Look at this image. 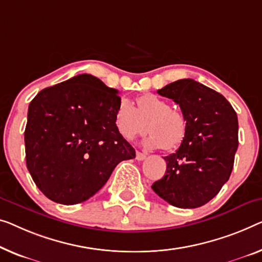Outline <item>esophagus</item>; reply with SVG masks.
<instances>
[{
	"mask_svg": "<svg viewBox=\"0 0 262 262\" xmlns=\"http://www.w3.org/2000/svg\"><path fill=\"white\" fill-rule=\"evenodd\" d=\"M147 158V155L146 154H143V153H141V151H136V156H135V159L138 160V161H143L144 159Z\"/></svg>",
	"mask_w": 262,
	"mask_h": 262,
	"instance_id": "1",
	"label": "esophagus"
}]
</instances>
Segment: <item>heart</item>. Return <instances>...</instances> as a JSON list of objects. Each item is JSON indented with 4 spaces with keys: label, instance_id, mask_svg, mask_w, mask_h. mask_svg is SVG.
Returning <instances> with one entry per match:
<instances>
[{
    "label": "heart",
    "instance_id": "obj_1",
    "mask_svg": "<svg viewBox=\"0 0 262 262\" xmlns=\"http://www.w3.org/2000/svg\"><path fill=\"white\" fill-rule=\"evenodd\" d=\"M114 126L126 141L149 132L143 141L147 148L170 150L180 144L187 134V120L178 109L170 108L168 101L154 94L136 97L134 107L122 101L114 114Z\"/></svg>",
    "mask_w": 262,
    "mask_h": 262
}]
</instances>
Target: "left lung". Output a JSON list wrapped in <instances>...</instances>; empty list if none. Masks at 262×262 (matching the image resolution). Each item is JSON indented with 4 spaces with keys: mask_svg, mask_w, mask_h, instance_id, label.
<instances>
[{
    "mask_svg": "<svg viewBox=\"0 0 262 262\" xmlns=\"http://www.w3.org/2000/svg\"><path fill=\"white\" fill-rule=\"evenodd\" d=\"M187 120V134L175 153L166 156V174L151 185L171 206L198 208L212 200L231 177L237 140V116L221 94L192 79L159 89Z\"/></svg>",
    "mask_w": 262,
    "mask_h": 262,
    "instance_id": "obj_1",
    "label": "left lung"
}]
</instances>
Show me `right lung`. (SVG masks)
<instances>
[{"label": "right lung", "instance_id": "obj_1", "mask_svg": "<svg viewBox=\"0 0 262 262\" xmlns=\"http://www.w3.org/2000/svg\"><path fill=\"white\" fill-rule=\"evenodd\" d=\"M119 92L91 74L41 91L28 108L27 168L38 189L62 205L88 200L135 149L116 132Z\"/></svg>", "mask_w": 262, "mask_h": 262}]
</instances>
